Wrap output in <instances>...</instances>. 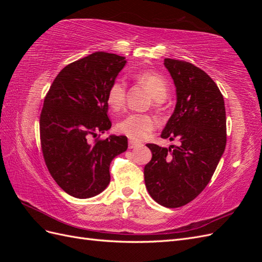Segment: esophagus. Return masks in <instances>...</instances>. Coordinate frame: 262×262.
I'll return each instance as SVG.
<instances>
[{"instance_id": "obj_1", "label": "esophagus", "mask_w": 262, "mask_h": 262, "mask_svg": "<svg viewBox=\"0 0 262 262\" xmlns=\"http://www.w3.org/2000/svg\"><path fill=\"white\" fill-rule=\"evenodd\" d=\"M138 145H139L138 142L133 141V140H129V148H134V147L138 146Z\"/></svg>"}]
</instances>
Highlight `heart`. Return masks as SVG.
I'll return each instance as SVG.
<instances>
[{
	"label": "heart",
	"instance_id": "1",
	"mask_svg": "<svg viewBox=\"0 0 262 262\" xmlns=\"http://www.w3.org/2000/svg\"><path fill=\"white\" fill-rule=\"evenodd\" d=\"M136 81L145 86L155 101L164 100L168 93V83L166 78L155 72H139L134 74ZM126 89L121 80H116L109 86L106 101L115 113L120 112L125 104ZM155 118L147 114H130L117 124V131L134 141H142L156 129Z\"/></svg>",
	"mask_w": 262,
	"mask_h": 262
}]
</instances>
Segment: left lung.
<instances>
[{"label":"left lung","instance_id":"1","mask_svg":"<svg viewBox=\"0 0 262 262\" xmlns=\"http://www.w3.org/2000/svg\"><path fill=\"white\" fill-rule=\"evenodd\" d=\"M176 85L177 104L163 139L178 140L169 148L146 144L152 152L144 167L149 195L166 208L192 201L207 187L226 145L223 95L203 70L187 61L165 59Z\"/></svg>","mask_w":262,"mask_h":262}]
</instances>
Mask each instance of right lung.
I'll use <instances>...</instances> for the list:
<instances>
[{
  "mask_svg": "<svg viewBox=\"0 0 262 262\" xmlns=\"http://www.w3.org/2000/svg\"><path fill=\"white\" fill-rule=\"evenodd\" d=\"M124 59L98 51L70 63L54 78L43 100L39 130L45 163L55 182L78 199L105 190L110 163L128 148L126 137L99 138L112 128L106 95ZM97 134L91 142L89 138Z\"/></svg>",
  "mask_w": 262,
  "mask_h": 262,
  "instance_id": "1",
  "label": "right lung"
}]
</instances>
